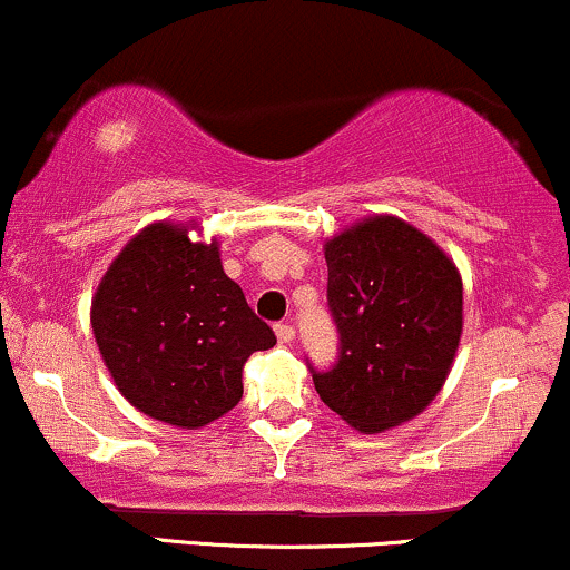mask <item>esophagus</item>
<instances>
[{"label":"esophagus","instance_id":"34e87169","mask_svg":"<svg viewBox=\"0 0 570 570\" xmlns=\"http://www.w3.org/2000/svg\"><path fill=\"white\" fill-rule=\"evenodd\" d=\"M276 337L281 345H289L294 340V326L292 324H276Z\"/></svg>","mask_w":570,"mask_h":570}]
</instances>
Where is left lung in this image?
<instances>
[{"mask_svg":"<svg viewBox=\"0 0 570 570\" xmlns=\"http://www.w3.org/2000/svg\"><path fill=\"white\" fill-rule=\"evenodd\" d=\"M326 303L340 348L313 370L330 410L364 434L402 426L440 394L463 330L453 259L399 217L356 222L324 244Z\"/></svg>","mask_w":570,"mask_h":570,"instance_id":"left-lung-1","label":"left lung"}]
</instances>
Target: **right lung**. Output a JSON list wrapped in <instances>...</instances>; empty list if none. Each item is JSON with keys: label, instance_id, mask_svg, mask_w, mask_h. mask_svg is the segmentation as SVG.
<instances>
[{"label": "right lung", "instance_id": "add662e5", "mask_svg": "<svg viewBox=\"0 0 570 570\" xmlns=\"http://www.w3.org/2000/svg\"><path fill=\"white\" fill-rule=\"evenodd\" d=\"M90 326L120 394L144 415L200 429L244 396L246 358L276 345L225 276L219 244L155 222L115 257L90 305Z\"/></svg>", "mask_w": 570, "mask_h": 570}]
</instances>
